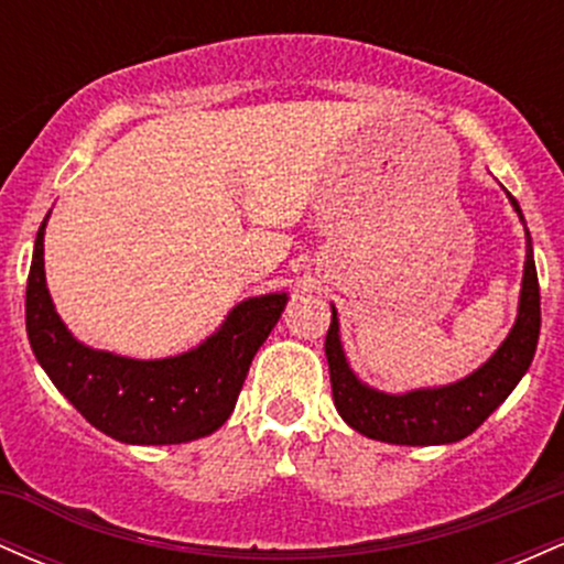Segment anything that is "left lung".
<instances>
[{
    "mask_svg": "<svg viewBox=\"0 0 564 564\" xmlns=\"http://www.w3.org/2000/svg\"><path fill=\"white\" fill-rule=\"evenodd\" d=\"M509 204L525 228V268H522L517 318L496 352L467 377L451 384L416 387L408 392H384L366 384L349 366L345 345H341L339 313L332 304V326L326 334L332 394L339 416L355 432L392 445L458 443L471 435L525 377L541 334V294L525 217L511 196Z\"/></svg>",
    "mask_w": 564,
    "mask_h": 564,
    "instance_id": "1",
    "label": "left lung"
}]
</instances>
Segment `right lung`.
<instances>
[{"label": "right lung", "mask_w": 564, "mask_h": 564, "mask_svg": "<svg viewBox=\"0 0 564 564\" xmlns=\"http://www.w3.org/2000/svg\"><path fill=\"white\" fill-rule=\"evenodd\" d=\"M36 232L25 286V332L36 364L57 392L102 435L127 445H177L217 432L230 419L257 349L289 302V291L249 296L196 347L170 358H129L95 349L57 315L44 275V230Z\"/></svg>", "instance_id": "right-lung-1"}]
</instances>
